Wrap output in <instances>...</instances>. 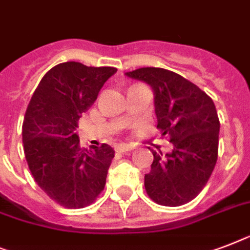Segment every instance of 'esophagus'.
Here are the masks:
<instances>
[{
	"label": "esophagus",
	"instance_id": "esophagus-1",
	"mask_svg": "<svg viewBox=\"0 0 250 250\" xmlns=\"http://www.w3.org/2000/svg\"><path fill=\"white\" fill-rule=\"evenodd\" d=\"M135 149V146L131 145V144H118L115 146V151L117 153H125V151H129V150Z\"/></svg>",
	"mask_w": 250,
	"mask_h": 250
}]
</instances>
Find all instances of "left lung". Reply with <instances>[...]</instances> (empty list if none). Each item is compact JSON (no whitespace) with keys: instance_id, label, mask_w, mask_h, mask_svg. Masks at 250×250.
<instances>
[{"instance_id":"left-lung-1","label":"left lung","mask_w":250,"mask_h":250,"mask_svg":"<svg viewBox=\"0 0 250 250\" xmlns=\"http://www.w3.org/2000/svg\"><path fill=\"white\" fill-rule=\"evenodd\" d=\"M154 91L157 128L172 143L171 153L154 151L145 174L150 199L166 207L191 202L206 186L218 157L220 119L204 91L177 73L163 68H140L125 73Z\"/></svg>"}]
</instances>
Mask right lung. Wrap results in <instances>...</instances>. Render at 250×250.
<instances>
[{
  "label": "right lung",
  "instance_id": "obj_1",
  "mask_svg": "<svg viewBox=\"0 0 250 250\" xmlns=\"http://www.w3.org/2000/svg\"><path fill=\"white\" fill-rule=\"evenodd\" d=\"M117 69L76 62L51 68L34 91L23 122V146L34 181L55 203L78 209L105 188L114 150L106 144L81 149L78 121Z\"/></svg>",
  "mask_w": 250,
  "mask_h": 250
}]
</instances>
